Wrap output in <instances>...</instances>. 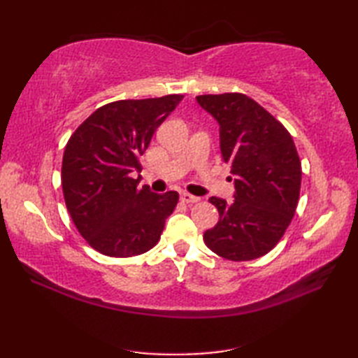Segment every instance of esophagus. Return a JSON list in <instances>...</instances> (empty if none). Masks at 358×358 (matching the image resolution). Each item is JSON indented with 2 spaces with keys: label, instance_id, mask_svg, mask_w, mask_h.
Masks as SVG:
<instances>
[{
  "label": "esophagus",
  "instance_id": "esophagus-1",
  "mask_svg": "<svg viewBox=\"0 0 358 358\" xmlns=\"http://www.w3.org/2000/svg\"><path fill=\"white\" fill-rule=\"evenodd\" d=\"M180 199H181V201H183V203H187V204H192V203H196V201H200V199H199V196H195V195H191V194H187V192H181V195H180Z\"/></svg>",
  "mask_w": 358,
  "mask_h": 358
}]
</instances>
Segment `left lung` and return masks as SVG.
I'll use <instances>...</instances> for the list:
<instances>
[{
  "mask_svg": "<svg viewBox=\"0 0 358 358\" xmlns=\"http://www.w3.org/2000/svg\"><path fill=\"white\" fill-rule=\"evenodd\" d=\"M220 124V149L234 175V203L210 196L215 227L203 240L217 255L249 262L277 246L300 199L301 163L287 129L245 94L200 95Z\"/></svg>",
  "mask_w": 358,
  "mask_h": 358,
  "instance_id": "left-lung-1",
  "label": "left lung"
}]
</instances>
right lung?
<instances>
[{
  "mask_svg": "<svg viewBox=\"0 0 358 358\" xmlns=\"http://www.w3.org/2000/svg\"><path fill=\"white\" fill-rule=\"evenodd\" d=\"M183 100L166 95L98 108L66 144L62 185L66 208L90 246L108 257L148 252L178 203V192L138 187L141 155L152 135Z\"/></svg>",
  "mask_w": 358,
  "mask_h": 358,
  "instance_id": "right-lung-1",
  "label": "right lung"
}]
</instances>
